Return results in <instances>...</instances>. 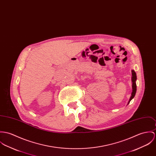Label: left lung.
<instances>
[{"label": "left lung", "instance_id": "8db88e82", "mask_svg": "<svg viewBox=\"0 0 156 156\" xmlns=\"http://www.w3.org/2000/svg\"><path fill=\"white\" fill-rule=\"evenodd\" d=\"M136 74L135 73V71L133 70H132V92L131 94V96L129 100L128 105L129 104L130 101L133 99L135 95L136 92Z\"/></svg>", "mask_w": 156, "mask_h": 156}]
</instances>
